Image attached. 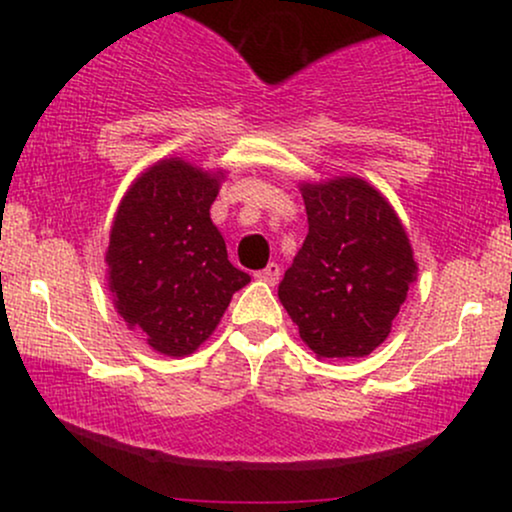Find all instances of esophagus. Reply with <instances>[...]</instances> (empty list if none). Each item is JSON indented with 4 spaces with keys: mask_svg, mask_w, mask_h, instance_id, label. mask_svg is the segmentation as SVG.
<instances>
[{
    "mask_svg": "<svg viewBox=\"0 0 512 512\" xmlns=\"http://www.w3.org/2000/svg\"><path fill=\"white\" fill-rule=\"evenodd\" d=\"M255 276L260 281H264V284H269V286H274L276 281H279V276H281V267L276 262H269L267 267L264 269H260V272H255Z\"/></svg>",
    "mask_w": 512,
    "mask_h": 512,
    "instance_id": "obj_1",
    "label": "esophagus"
}]
</instances>
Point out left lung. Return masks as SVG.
I'll return each instance as SVG.
<instances>
[{"label": "left lung", "instance_id": "8db88e82", "mask_svg": "<svg viewBox=\"0 0 512 512\" xmlns=\"http://www.w3.org/2000/svg\"><path fill=\"white\" fill-rule=\"evenodd\" d=\"M308 236L279 301L320 358L368 356L390 334L416 279L395 209L361 178L303 185Z\"/></svg>", "mask_w": 512, "mask_h": 512}]
</instances>
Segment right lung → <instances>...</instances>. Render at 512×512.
I'll list each match as a JSON object with an SVG mask.
<instances>
[{
	"instance_id": "right-lung-1",
	"label": "right lung",
	"mask_w": 512,
	"mask_h": 512,
	"mask_svg": "<svg viewBox=\"0 0 512 512\" xmlns=\"http://www.w3.org/2000/svg\"><path fill=\"white\" fill-rule=\"evenodd\" d=\"M219 178L168 158L122 199L108 245L117 313L166 356H187L219 325L250 276L228 262L211 223Z\"/></svg>"
}]
</instances>
